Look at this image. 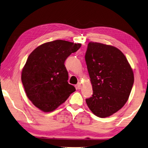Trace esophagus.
Masks as SVG:
<instances>
[{
    "label": "esophagus",
    "mask_w": 148,
    "mask_h": 148,
    "mask_svg": "<svg viewBox=\"0 0 148 148\" xmlns=\"http://www.w3.org/2000/svg\"><path fill=\"white\" fill-rule=\"evenodd\" d=\"M77 88L79 89H80L82 88V85H81V83L79 82L77 84Z\"/></svg>",
    "instance_id": "34e87169"
}]
</instances>
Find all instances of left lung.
<instances>
[{
	"label": "left lung",
	"mask_w": 148,
	"mask_h": 148,
	"mask_svg": "<svg viewBox=\"0 0 148 148\" xmlns=\"http://www.w3.org/2000/svg\"><path fill=\"white\" fill-rule=\"evenodd\" d=\"M85 61L93 90L86 104L96 116H110L129 98L134 81L132 69L121 51L100 43L89 42Z\"/></svg>",
	"instance_id": "left-lung-1"
}]
</instances>
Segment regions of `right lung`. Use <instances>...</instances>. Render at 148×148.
<instances>
[{
    "mask_svg": "<svg viewBox=\"0 0 148 148\" xmlns=\"http://www.w3.org/2000/svg\"><path fill=\"white\" fill-rule=\"evenodd\" d=\"M80 43L57 40L43 43L32 52L22 69V82L28 98L41 111L51 112L75 91L68 82V57Z\"/></svg>",
    "mask_w": 148,
    "mask_h": 148,
    "instance_id": "1",
    "label": "right lung"
}]
</instances>
